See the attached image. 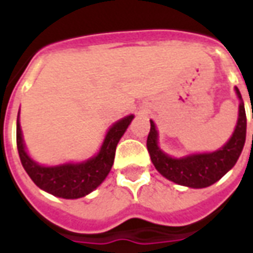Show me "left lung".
Wrapping results in <instances>:
<instances>
[{
    "instance_id": "obj_1",
    "label": "left lung",
    "mask_w": 253,
    "mask_h": 253,
    "mask_svg": "<svg viewBox=\"0 0 253 253\" xmlns=\"http://www.w3.org/2000/svg\"><path fill=\"white\" fill-rule=\"evenodd\" d=\"M236 93L241 100L240 91ZM247 117L243 100L239 106V121L232 138L222 149L208 154L189 155L185 158H171L161 151L157 143V130L154 122L150 121V132L147 135V151L155 169L164 177L175 184L189 188H207L211 186L222 175H225L235 166L246 143ZM253 139V135H252Z\"/></svg>"
}]
</instances>
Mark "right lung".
Returning a JSON list of instances; mask_svg holds the SVG:
<instances>
[{"label":"right lung","mask_w":253,"mask_h":253,"mask_svg":"<svg viewBox=\"0 0 253 253\" xmlns=\"http://www.w3.org/2000/svg\"><path fill=\"white\" fill-rule=\"evenodd\" d=\"M132 115L123 118L108 130L98 155L83 164H65L45 168L29 158L22 142L21 127L17 121V150L24 169L42 190L61 198H80L92 192L107 177L114 164L117 145L131 123Z\"/></svg>","instance_id":"obj_1"}]
</instances>
